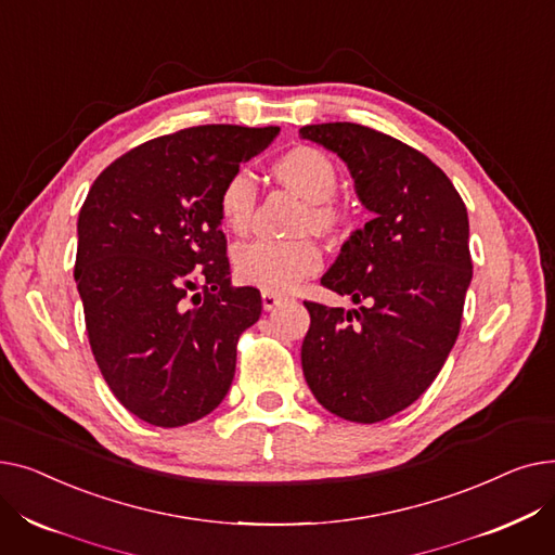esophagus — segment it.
<instances>
[{
	"instance_id": "esophagus-1",
	"label": "esophagus",
	"mask_w": 555,
	"mask_h": 555,
	"mask_svg": "<svg viewBox=\"0 0 555 555\" xmlns=\"http://www.w3.org/2000/svg\"><path fill=\"white\" fill-rule=\"evenodd\" d=\"M281 301H283V297H281V295H274V293H262V308H266V310H274Z\"/></svg>"
}]
</instances>
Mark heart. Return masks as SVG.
<instances>
[{
	"mask_svg": "<svg viewBox=\"0 0 555 555\" xmlns=\"http://www.w3.org/2000/svg\"><path fill=\"white\" fill-rule=\"evenodd\" d=\"M274 170L285 186L297 191L308 202V211L304 214L306 227L319 233H333L341 224V209L333 202L339 175L335 162L326 153L301 145L281 157ZM254 209V175L247 168L233 170L220 191L222 222L231 231L245 233L251 224ZM233 268L241 281L266 289V293H289L322 268V254L310 238H258L233 249Z\"/></svg>",
	"mask_w": 555,
	"mask_h": 555,
	"instance_id": "1",
	"label": "heart"
}]
</instances>
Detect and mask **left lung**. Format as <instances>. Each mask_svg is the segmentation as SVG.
I'll use <instances>...</instances> for the list:
<instances>
[{"mask_svg":"<svg viewBox=\"0 0 555 555\" xmlns=\"http://www.w3.org/2000/svg\"><path fill=\"white\" fill-rule=\"evenodd\" d=\"M351 170L373 218L341 245L322 285L360 308L306 301V383L344 421L380 423L434 383L459 337L473 281L468 211L423 153L358 124L299 130Z\"/></svg>","mask_w":555,"mask_h":555,"instance_id":"1","label":"left lung"}]
</instances>
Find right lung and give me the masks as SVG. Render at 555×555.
<instances>
[{
	"instance_id": "add662e5",
	"label": "right lung",
	"mask_w": 555,
	"mask_h": 555,
	"mask_svg": "<svg viewBox=\"0 0 555 555\" xmlns=\"http://www.w3.org/2000/svg\"><path fill=\"white\" fill-rule=\"evenodd\" d=\"M279 128L197 126L112 162L78 216L74 279L107 387L130 414L182 427L211 414L236 373L260 293L233 287L220 191Z\"/></svg>"
}]
</instances>
